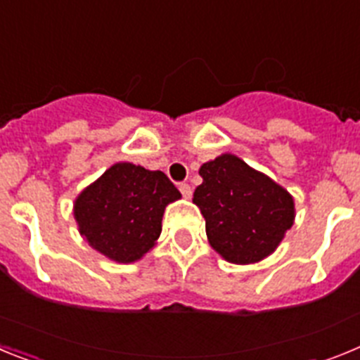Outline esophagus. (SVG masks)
<instances>
[{
	"mask_svg": "<svg viewBox=\"0 0 360 360\" xmlns=\"http://www.w3.org/2000/svg\"><path fill=\"white\" fill-rule=\"evenodd\" d=\"M178 189H180V193H182L184 198H191V195H193V189H191L189 184H186V182L178 184Z\"/></svg>",
	"mask_w": 360,
	"mask_h": 360,
	"instance_id": "1",
	"label": "esophagus"
}]
</instances>
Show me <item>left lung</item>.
Returning <instances> with one entry per match:
<instances>
[{
	"mask_svg": "<svg viewBox=\"0 0 360 360\" xmlns=\"http://www.w3.org/2000/svg\"><path fill=\"white\" fill-rule=\"evenodd\" d=\"M202 186L193 202L205 218L212 249L231 263L249 265L274 252L294 225V198L287 189L234 155L200 167Z\"/></svg>",
	"mask_w": 360,
	"mask_h": 360,
	"instance_id": "8db88e82",
	"label": "left lung"
}]
</instances>
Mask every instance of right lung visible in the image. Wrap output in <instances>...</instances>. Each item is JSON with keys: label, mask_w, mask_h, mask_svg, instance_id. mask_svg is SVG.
Instances as JSON below:
<instances>
[{"label": "right lung", "mask_w": 360, "mask_h": 360, "mask_svg": "<svg viewBox=\"0 0 360 360\" xmlns=\"http://www.w3.org/2000/svg\"><path fill=\"white\" fill-rule=\"evenodd\" d=\"M180 196L162 171L119 162L77 196L73 216L95 250L113 262L133 263L155 247L165 207Z\"/></svg>", "instance_id": "1"}]
</instances>
